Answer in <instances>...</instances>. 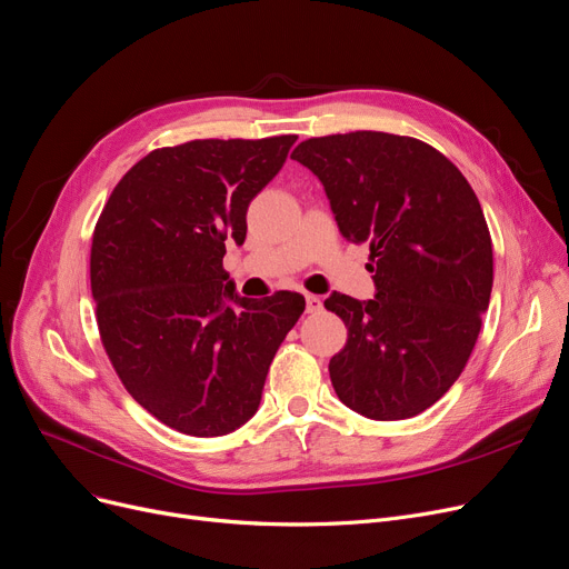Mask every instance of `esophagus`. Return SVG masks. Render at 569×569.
I'll use <instances>...</instances> for the list:
<instances>
[{
    "label": "esophagus",
    "mask_w": 569,
    "mask_h": 569,
    "mask_svg": "<svg viewBox=\"0 0 569 569\" xmlns=\"http://www.w3.org/2000/svg\"><path fill=\"white\" fill-rule=\"evenodd\" d=\"M320 309H323V300L318 298V295H307V313H318Z\"/></svg>",
    "instance_id": "esophagus-1"
}]
</instances>
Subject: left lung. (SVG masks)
Returning a JSON list of instances; mask_svg holds the SVG:
<instances>
[{
  "mask_svg": "<svg viewBox=\"0 0 569 569\" xmlns=\"http://www.w3.org/2000/svg\"><path fill=\"white\" fill-rule=\"evenodd\" d=\"M292 160L323 183L346 241L369 243L375 300L332 292L346 330L337 398L375 421L432 407L465 369L492 288V241L460 169L430 143L360 130L313 137Z\"/></svg>",
  "mask_w": 569,
  "mask_h": 569,
  "instance_id": "8db88e82",
  "label": "left lung"
}]
</instances>
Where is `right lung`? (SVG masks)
Instances as JSON below:
<instances>
[{"instance_id": "1", "label": "right lung", "mask_w": 569, "mask_h": 569, "mask_svg": "<svg viewBox=\"0 0 569 569\" xmlns=\"http://www.w3.org/2000/svg\"><path fill=\"white\" fill-rule=\"evenodd\" d=\"M295 134L156 148L113 188L92 232L97 328L118 379L160 423L220 437L258 411L300 292H234L226 243L283 167Z\"/></svg>"}]
</instances>
